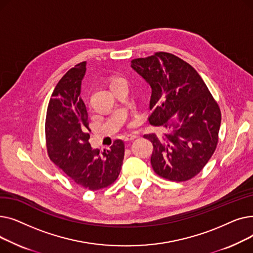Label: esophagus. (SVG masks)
Listing matches in <instances>:
<instances>
[{
  "mask_svg": "<svg viewBox=\"0 0 253 253\" xmlns=\"http://www.w3.org/2000/svg\"><path fill=\"white\" fill-rule=\"evenodd\" d=\"M136 137H137V135H135V134H128L124 137V141H131V140L135 139Z\"/></svg>",
  "mask_w": 253,
  "mask_h": 253,
  "instance_id": "34e87169",
  "label": "esophagus"
}]
</instances>
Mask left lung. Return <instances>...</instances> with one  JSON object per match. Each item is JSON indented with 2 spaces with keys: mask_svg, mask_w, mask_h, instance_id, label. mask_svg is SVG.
Listing matches in <instances>:
<instances>
[{
  "mask_svg": "<svg viewBox=\"0 0 253 253\" xmlns=\"http://www.w3.org/2000/svg\"><path fill=\"white\" fill-rule=\"evenodd\" d=\"M131 68L152 88L149 122L161 134H144L153 143L151 164L172 181L196 176L213 155L221 121L217 102L191 64L167 52L136 58Z\"/></svg>",
  "mask_w": 253,
  "mask_h": 253,
  "instance_id": "8db88e82",
  "label": "left lung"
}]
</instances>
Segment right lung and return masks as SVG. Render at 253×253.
Instances as JSON below:
<instances>
[{
  "mask_svg": "<svg viewBox=\"0 0 253 253\" xmlns=\"http://www.w3.org/2000/svg\"><path fill=\"white\" fill-rule=\"evenodd\" d=\"M85 73L86 61L80 62L57 83L48 104L45 135L50 160L77 184L97 191L118 178L125 145L116 139L106 151L91 148L88 114L80 97Z\"/></svg>",
  "mask_w": 253,
  "mask_h": 253,
  "instance_id": "obj_1",
  "label": "right lung"
}]
</instances>
